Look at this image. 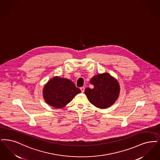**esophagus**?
Listing matches in <instances>:
<instances>
[{
    "label": "esophagus",
    "mask_w": 160,
    "mask_h": 160,
    "mask_svg": "<svg viewBox=\"0 0 160 160\" xmlns=\"http://www.w3.org/2000/svg\"><path fill=\"white\" fill-rule=\"evenodd\" d=\"M84 89H85V88L83 86V87H82V88H80V90H81V91H82V92L83 93L84 92Z\"/></svg>",
    "instance_id": "obj_1"
}]
</instances>
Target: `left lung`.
<instances>
[{
	"instance_id": "1",
	"label": "left lung",
	"mask_w": 160,
	"mask_h": 160,
	"mask_svg": "<svg viewBox=\"0 0 160 160\" xmlns=\"http://www.w3.org/2000/svg\"><path fill=\"white\" fill-rule=\"evenodd\" d=\"M94 86L93 89L88 88L84 93L90 102L99 108H107L117 99L120 93L118 82L108 73L92 77L90 82Z\"/></svg>"
}]
</instances>
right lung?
Masks as SVG:
<instances>
[{
  "label": "right lung",
  "instance_id": "add662e5",
  "mask_svg": "<svg viewBox=\"0 0 160 160\" xmlns=\"http://www.w3.org/2000/svg\"><path fill=\"white\" fill-rule=\"evenodd\" d=\"M80 92L72 81L59 77L49 80L43 90L45 101L56 108L64 107Z\"/></svg>",
  "mask_w": 160,
  "mask_h": 160
}]
</instances>
